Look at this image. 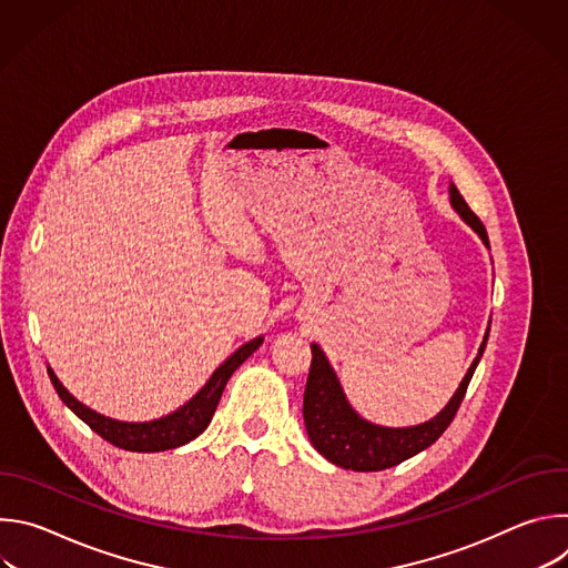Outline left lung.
Masks as SVG:
<instances>
[{
	"instance_id": "left-lung-1",
	"label": "left lung",
	"mask_w": 568,
	"mask_h": 568,
	"mask_svg": "<svg viewBox=\"0 0 568 568\" xmlns=\"http://www.w3.org/2000/svg\"><path fill=\"white\" fill-rule=\"evenodd\" d=\"M449 193H452V204L460 213V217L480 235L485 245L490 247L488 231H485L483 222L467 206V202L463 200V195L454 184ZM488 335H485L474 364L469 366L467 375L463 377L458 390L454 393L447 407L434 420L418 427H407V429H386V427H377L362 420L346 402V395L326 355H323V351L316 344H312L310 346L312 364H310V375L303 393V420L314 449L321 456H326L331 463L353 471H379V469L399 465L402 460H407L418 452L427 449L452 425L460 402L467 393L476 364L485 351V344H488Z\"/></svg>"
}]
</instances>
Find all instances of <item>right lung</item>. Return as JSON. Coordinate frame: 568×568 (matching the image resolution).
I'll return each mask as SVG.
<instances>
[{"mask_svg": "<svg viewBox=\"0 0 568 568\" xmlns=\"http://www.w3.org/2000/svg\"><path fill=\"white\" fill-rule=\"evenodd\" d=\"M261 344H263V337L237 348L211 375V379L204 384V388L193 399H189L184 404V407H180L175 414H171L166 418H159L152 423H119V420L105 418V416L88 409L85 404H80L73 395H69V390L58 382L53 371L51 368H47V371H49L51 384H53L55 393L60 395V399L80 420L90 425V429L97 432L103 440H108L121 449H128V452H164V449H175L180 445H186L189 440L197 438L209 427L229 377Z\"/></svg>", "mask_w": 568, "mask_h": 568, "instance_id": "right-lung-1", "label": "right lung"}]
</instances>
